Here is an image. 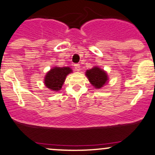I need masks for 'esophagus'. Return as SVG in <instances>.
<instances>
[{
    "label": "esophagus",
    "instance_id": "34e87169",
    "mask_svg": "<svg viewBox=\"0 0 155 155\" xmlns=\"http://www.w3.org/2000/svg\"><path fill=\"white\" fill-rule=\"evenodd\" d=\"M74 69H75L76 71L81 70V66H80V64H76L74 65Z\"/></svg>",
    "mask_w": 155,
    "mask_h": 155
}]
</instances>
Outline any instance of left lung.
<instances>
[{
  "instance_id": "8db88e82",
  "label": "left lung",
  "mask_w": 155,
  "mask_h": 155,
  "mask_svg": "<svg viewBox=\"0 0 155 155\" xmlns=\"http://www.w3.org/2000/svg\"><path fill=\"white\" fill-rule=\"evenodd\" d=\"M86 75L89 82L96 89H101L108 82L107 73L98 66H94L92 69L87 70Z\"/></svg>"
}]
</instances>
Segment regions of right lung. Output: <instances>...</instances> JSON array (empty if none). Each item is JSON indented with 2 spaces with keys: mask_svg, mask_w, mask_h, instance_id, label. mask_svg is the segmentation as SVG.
<instances>
[{
  "mask_svg": "<svg viewBox=\"0 0 155 155\" xmlns=\"http://www.w3.org/2000/svg\"><path fill=\"white\" fill-rule=\"evenodd\" d=\"M72 70L70 67H53L45 76V86L54 91H60L66 76Z\"/></svg>",
  "mask_w": 155,
  "mask_h": 155,
  "instance_id": "right-lung-1",
  "label": "right lung"
}]
</instances>
